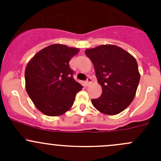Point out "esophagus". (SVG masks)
<instances>
[{"instance_id": "1", "label": "esophagus", "mask_w": 161, "mask_h": 161, "mask_svg": "<svg viewBox=\"0 0 161 161\" xmlns=\"http://www.w3.org/2000/svg\"><path fill=\"white\" fill-rule=\"evenodd\" d=\"M91 82H92V79H91V77H88V78H87L86 81V85L88 86L91 83Z\"/></svg>"}]
</instances>
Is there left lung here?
Here are the masks:
<instances>
[{
  "instance_id": "obj_1",
  "label": "left lung",
  "mask_w": 161,
  "mask_h": 161,
  "mask_svg": "<svg viewBox=\"0 0 161 161\" xmlns=\"http://www.w3.org/2000/svg\"><path fill=\"white\" fill-rule=\"evenodd\" d=\"M85 53L93 64L103 90L99 98L92 99V105L105 114L121 113L132 102L140 79L136 58L111 44L87 49Z\"/></svg>"
}]
</instances>
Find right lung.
Segmentation results:
<instances>
[{
  "mask_svg": "<svg viewBox=\"0 0 161 161\" xmlns=\"http://www.w3.org/2000/svg\"><path fill=\"white\" fill-rule=\"evenodd\" d=\"M78 48L52 44L39 51L29 61L25 71V90L37 109L47 116H60L74 103L82 90L73 79L69 61Z\"/></svg>",
  "mask_w": 161,
  "mask_h": 161,
  "instance_id": "right-lung-1",
  "label": "right lung"
}]
</instances>
